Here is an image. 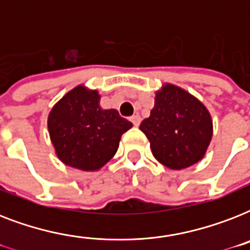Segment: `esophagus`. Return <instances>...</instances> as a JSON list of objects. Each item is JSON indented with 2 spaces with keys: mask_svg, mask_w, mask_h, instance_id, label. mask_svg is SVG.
<instances>
[{
  "mask_svg": "<svg viewBox=\"0 0 250 250\" xmlns=\"http://www.w3.org/2000/svg\"><path fill=\"white\" fill-rule=\"evenodd\" d=\"M129 121L132 122L133 123V125H140V122H141V118H140V115H139V114H135V115H132V117L129 118Z\"/></svg>",
  "mask_w": 250,
  "mask_h": 250,
  "instance_id": "esophagus-1",
  "label": "esophagus"
}]
</instances>
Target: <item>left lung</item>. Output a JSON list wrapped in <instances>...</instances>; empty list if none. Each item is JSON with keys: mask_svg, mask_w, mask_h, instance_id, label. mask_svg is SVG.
Returning a JSON list of instances; mask_svg holds the SVG:
<instances>
[{"mask_svg": "<svg viewBox=\"0 0 250 250\" xmlns=\"http://www.w3.org/2000/svg\"><path fill=\"white\" fill-rule=\"evenodd\" d=\"M140 129L158 162L171 170H183L205 156L213 137V119L200 100L166 83L156 92L154 107Z\"/></svg>", "mask_w": 250, "mask_h": 250, "instance_id": "8db88e82", "label": "left lung"}]
</instances>
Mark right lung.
<instances>
[{
	"mask_svg": "<svg viewBox=\"0 0 250 250\" xmlns=\"http://www.w3.org/2000/svg\"><path fill=\"white\" fill-rule=\"evenodd\" d=\"M100 100L98 90L80 84L50 110L49 136L57 157L66 166L100 170L117 153L122 135L132 127L115 109H102Z\"/></svg>",
	"mask_w": 250,
	"mask_h": 250,
	"instance_id": "1",
	"label": "right lung"
}]
</instances>
